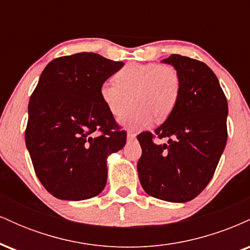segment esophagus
<instances>
[{"label": "esophagus", "instance_id": "34e87169", "mask_svg": "<svg viewBox=\"0 0 250 250\" xmlns=\"http://www.w3.org/2000/svg\"><path fill=\"white\" fill-rule=\"evenodd\" d=\"M127 139L129 141H133L134 139H136V134L133 133V131H128L127 133Z\"/></svg>", "mask_w": 250, "mask_h": 250}]
</instances>
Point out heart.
<instances>
[{
  "label": "heart",
  "mask_w": 250,
  "mask_h": 250,
  "mask_svg": "<svg viewBox=\"0 0 250 250\" xmlns=\"http://www.w3.org/2000/svg\"><path fill=\"white\" fill-rule=\"evenodd\" d=\"M179 70L170 64L130 63L115 74V83L104 82L100 97L113 116L119 117L130 101L133 108L119 122L131 130L147 128L154 119L163 122L171 115L181 94Z\"/></svg>",
  "instance_id": "heart-1"
}]
</instances>
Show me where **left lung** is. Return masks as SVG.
I'll use <instances>...</instances> for the list:
<instances>
[{"label":"left lung","instance_id":"left-lung-1","mask_svg":"<svg viewBox=\"0 0 250 250\" xmlns=\"http://www.w3.org/2000/svg\"><path fill=\"white\" fill-rule=\"evenodd\" d=\"M162 63L179 70L180 99L154 134L137 136L142 148L137 173L148 195L182 203L195 199L213 177L227 143L228 103L206 63L176 54ZM154 134L166 137L168 143L155 145Z\"/></svg>","mask_w":250,"mask_h":250}]
</instances>
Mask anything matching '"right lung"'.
<instances>
[{
  "instance_id": "obj_1",
  "label": "right lung",
  "mask_w": 250,
  "mask_h": 250,
  "mask_svg": "<svg viewBox=\"0 0 250 250\" xmlns=\"http://www.w3.org/2000/svg\"><path fill=\"white\" fill-rule=\"evenodd\" d=\"M123 65L79 53L53 60L40 76L25 145L40 182L57 199H91L105 187L108 156L125 147L127 134L103 104L100 87Z\"/></svg>"
}]
</instances>
